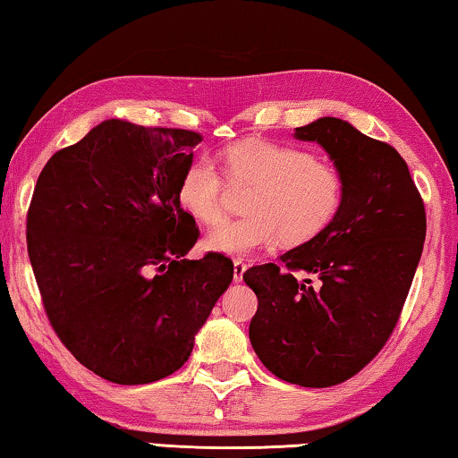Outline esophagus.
<instances>
[{"mask_svg": "<svg viewBox=\"0 0 458 458\" xmlns=\"http://www.w3.org/2000/svg\"><path fill=\"white\" fill-rule=\"evenodd\" d=\"M245 268H248V266H245L243 259H239V258L233 259V280H235V283H242Z\"/></svg>", "mask_w": 458, "mask_h": 458, "instance_id": "obj_1", "label": "esophagus"}]
</instances>
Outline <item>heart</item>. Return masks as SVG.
Returning a JSON list of instances; mask_svg holds the SVG:
<instances>
[{"label":"heart","instance_id":"obj_1","mask_svg":"<svg viewBox=\"0 0 458 458\" xmlns=\"http://www.w3.org/2000/svg\"><path fill=\"white\" fill-rule=\"evenodd\" d=\"M225 175L233 186H253L248 216L223 221L208 231L207 245L227 256H248L278 239L301 245L318 237L340 210L344 180L337 167L299 147L242 140L223 151ZM225 178L213 159L190 161L178 184V202L199 223L223 215Z\"/></svg>","mask_w":458,"mask_h":458}]
</instances>
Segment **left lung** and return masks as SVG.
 Segmentation results:
<instances>
[{"mask_svg":"<svg viewBox=\"0 0 458 458\" xmlns=\"http://www.w3.org/2000/svg\"><path fill=\"white\" fill-rule=\"evenodd\" d=\"M294 137L319 143L342 174L340 210L318 237L243 280L258 297L250 342L259 360L286 383L319 389L348 381L389 340L424 250L426 210L391 145L332 116Z\"/></svg>","mask_w":458,"mask_h":458,"instance_id":"8db88e82","label":"left lung"}]
</instances>
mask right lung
Wrapping results in <instances>:
<instances>
[{"label":"right lung","mask_w":458,"mask_h":458,"mask_svg":"<svg viewBox=\"0 0 458 458\" xmlns=\"http://www.w3.org/2000/svg\"><path fill=\"white\" fill-rule=\"evenodd\" d=\"M202 140L118 118L47 161L28 208V256L55 334L118 385L170 377L233 280L223 253L184 259L199 227L178 184Z\"/></svg>","instance_id":"right-lung-1"}]
</instances>
